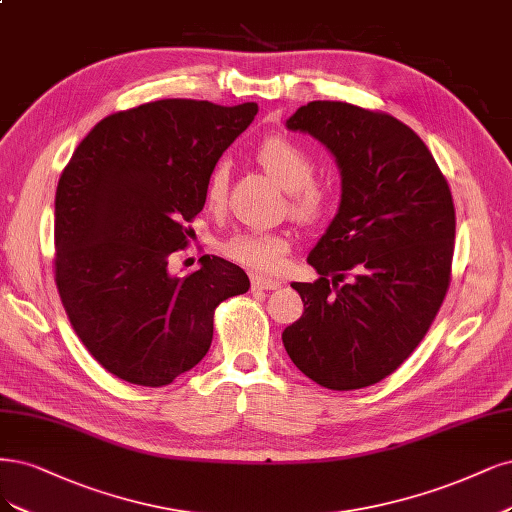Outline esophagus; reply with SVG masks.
I'll return each instance as SVG.
<instances>
[{
    "instance_id": "esophagus-1",
    "label": "esophagus",
    "mask_w": 512,
    "mask_h": 512,
    "mask_svg": "<svg viewBox=\"0 0 512 512\" xmlns=\"http://www.w3.org/2000/svg\"><path fill=\"white\" fill-rule=\"evenodd\" d=\"M252 288L254 290H277V288H281V281L271 279V277H262V275H252Z\"/></svg>"
}]
</instances>
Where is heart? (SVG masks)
Instances as JSON below:
<instances>
[{
	"label": "heart",
	"mask_w": 512,
	"mask_h": 512,
	"mask_svg": "<svg viewBox=\"0 0 512 512\" xmlns=\"http://www.w3.org/2000/svg\"><path fill=\"white\" fill-rule=\"evenodd\" d=\"M258 165L267 171L271 178L290 192V211L298 220L311 222L322 216L326 207L324 190L313 182L315 163L313 156L288 137L264 139L256 152ZM228 195V169L218 165L205 184V201L211 209H220ZM288 233H256L243 231L222 241L220 252L241 267L258 273H277L284 264V256L290 250Z\"/></svg>",
	"instance_id": "obj_1"
}]
</instances>
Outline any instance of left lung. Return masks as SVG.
Instances as JSON below:
<instances>
[{
    "mask_svg": "<svg viewBox=\"0 0 512 512\" xmlns=\"http://www.w3.org/2000/svg\"><path fill=\"white\" fill-rule=\"evenodd\" d=\"M341 169V205L294 281L303 317L281 334L311 381L349 392L379 383L426 337L451 281L455 207L428 146L398 118L311 101L286 122Z\"/></svg>",
    "mask_w": 512,
    "mask_h": 512,
    "instance_id": "8db88e82",
    "label": "left lung"
}]
</instances>
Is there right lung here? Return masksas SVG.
Segmentation results:
<instances>
[{
    "instance_id": "right-lung-1",
    "label": "right lung",
    "mask_w": 512,
    "mask_h": 512,
    "mask_svg": "<svg viewBox=\"0 0 512 512\" xmlns=\"http://www.w3.org/2000/svg\"><path fill=\"white\" fill-rule=\"evenodd\" d=\"M256 112V103L150 101L97 122L65 165L55 281L78 339L118 379L169 385L207 354L216 307L248 292V275L224 258L205 254L186 277L167 264L188 245L218 158Z\"/></svg>"
}]
</instances>
